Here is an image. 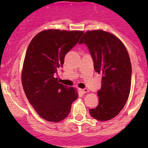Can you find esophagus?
I'll use <instances>...</instances> for the list:
<instances>
[{
    "label": "esophagus",
    "instance_id": "esophagus-1",
    "mask_svg": "<svg viewBox=\"0 0 148 148\" xmlns=\"http://www.w3.org/2000/svg\"><path fill=\"white\" fill-rule=\"evenodd\" d=\"M79 90H80V93H86L89 91L88 90H87V89H86V88H85V89H80Z\"/></svg>",
    "mask_w": 148,
    "mask_h": 148
}]
</instances>
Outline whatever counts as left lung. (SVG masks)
<instances>
[{
  "label": "left lung",
  "instance_id": "obj_1",
  "mask_svg": "<svg viewBox=\"0 0 148 148\" xmlns=\"http://www.w3.org/2000/svg\"><path fill=\"white\" fill-rule=\"evenodd\" d=\"M79 43L88 47L95 71L103 75L97 92L99 104L89 109L90 114L99 121L112 119L123 109L130 93L132 64L128 51L118 37L101 29L86 32Z\"/></svg>",
  "mask_w": 148,
  "mask_h": 148
}]
</instances>
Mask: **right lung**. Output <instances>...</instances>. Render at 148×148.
<instances>
[{
    "label": "right lung",
    "mask_w": 148,
    "mask_h": 148,
    "mask_svg": "<svg viewBox=\"0 0 148 148\" xmlns=\"http://www.w3.org/2000/svg\"><path fill=\"white\" fill-rule=\"evenodd\" d=\"M83 31L45 29L36 35L26 50L22 70L24 92L39 116L58 122L71 111L77 91L60 84L55 74Z\"/></svg>",
    "instance_id": "1"
}]
</instances>
